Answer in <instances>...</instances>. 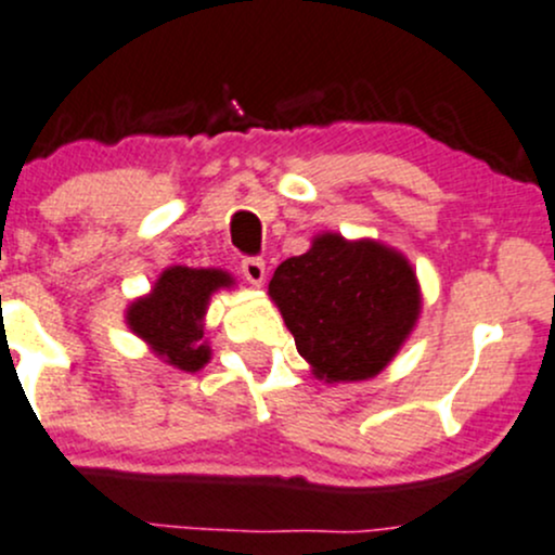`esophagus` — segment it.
Returning <instances> with one entry per match:
<instances>
[{"label":"esophagus","mask_w":555,"mask_h":555,"mask_svg":"<svg viewBox=\"0 0 555 555\" xmlns=\"http://www.w3.org/2000/svg\"><path fill=\"white\" fill-rule=\"evenodd\" d=\"M241 272H243V278H246L251 285H261V283H264V278H267L264 259H259V256H246V259L241 261Z\"/></svg>","instance_id":"esophagus-1"}]
</instances>
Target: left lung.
I'll list each match as a JSON object with an SVG mask.
<instances>
[{
	"mask_svg": "<svg viewBox=\"0 0 555 555\" xmlns=\"http://www.w3.org/2000/svg\"><path fill=\"white\" fill-rule=\"evenodd\" d=\"M270 296L299 354L325 380H362L384 371L421 309L404 256L331 232L278 267Z\"/></svg>",
	"mask_w": 555,
	"mask_h": 555,
	"instance_id": "1",
	"label": "left lung"
}]
</instances>
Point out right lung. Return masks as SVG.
I'll return each instance as SVG.
<instances>
[{"mask_svg": "<svg viewBox=\"0 0 555 555\" xmlns=\"http://www.w3.org/2000/svg\"><path fill=\"white\" fill-rule=\"evenodd\" d=\"M230 283V275L222 270L171 267L158 278L151 296L132 304L127 314L129 327L151 341L169 365L195 373L208 362L201 325L206 301L211 291Z\"/></svg>", "mask_w": 555, "mask_h": 555, "instance_id": "obj_1", "label": "right lung"}]
</instances>
